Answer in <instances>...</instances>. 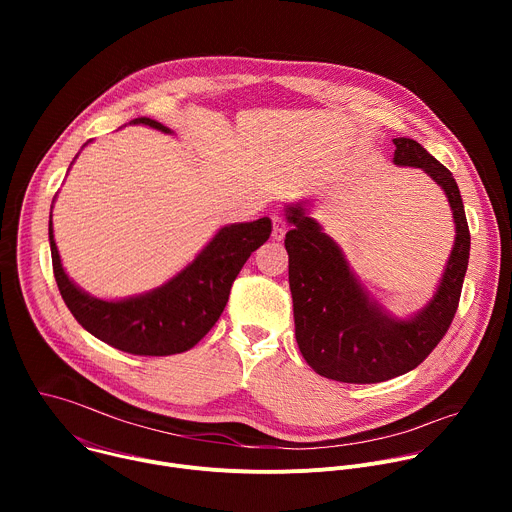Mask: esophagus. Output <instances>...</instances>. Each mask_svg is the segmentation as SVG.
<instances>
[{
    "mask_svg": "<svg viewBox=\"0 0 512 512\" xmlns=\"http://www.w3.org/2000/svg\"><path fill=\"white\" fill-rule=\"evenodd\" d=\"M271 223H273V233H271V237H273L275 241H281V239L285 237V231H287L285 221H283V218H281L279 214H273V216H271Z\"/></svg>",
    "mask_w": 512,
    "mask_h": 512,
    "instance_id": "34e87169",
    "label": "esophagus"
}]
</instances>
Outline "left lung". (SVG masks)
Returning a JSON list of instances; mask_svg holds the SVG:
<instances>
[{
    "mask_svg": "<svg viewBox=\"0 0 512 512\" xmlns=\"http://www.w3.org/2000/svg\"><path fill=\"white\" fill-rule=\"evenodd\" d=\"M395 166L421 168L450 202L456 237L431 300L397 318L360 283L338 243L310 216L306 202L285 206L291 231L289 289L294 298L296 340L310 367L340 383H381L413 371L448 332L458 310L470 259V231L464 202L452 172L421 143L395 137Z\"/></svg>",
    "mask_w": 512,
    "mask_h": 512,
    "instance_id": "8db88e82",
    "label": "left lung"
}]
</instances>
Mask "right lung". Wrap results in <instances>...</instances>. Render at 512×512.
<instances>
[{
	"mask_svg": "<svg viewBox=\"0 0 512 512\" xmlns=\"http://www.w3.org/2000/svg\"><path fill=\"white\" fill-rule=\"evenodd\" d=\"M129 125H148L162 133H174L150 117H137ZM269 235L271 221L267 216L253 223L221 227L192 263L160 287L121 300H101L68 277L56 249L52 214L48 221L52 269L70 314L95 338L139 356L180 354L198 344L221 318L231 285L245 261Z\"/></svg>",
	"mask_w": 512,
	"mask_h": 512,
	"instance_id": "add662e5",
	"label": "right lung"
}]
</instances>
